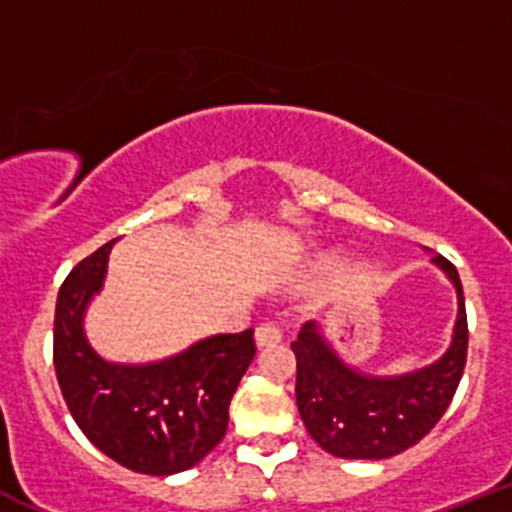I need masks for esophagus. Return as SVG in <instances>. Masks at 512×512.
I'll return each mask as SVG.
<instances>
[{
  "label": "esophagus",
  "mask_w": 512,
  "mask_h": 512,
  "mask_svg": "<svg viewBox=\"0 0 512 512\" xmlns=\"http://www.w3.org/2000/svg\"><path fill=\"white\" fill-rule=\"evenodd\" d=\"M280 340H282L280 327L272 325V322H265V325H260L255 330V345L257 347H272V345H277Z\"/></svg>",
  "instance_id": "1"
}]
</instances>
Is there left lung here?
I'll return each mask as SVG.
<instances>
[{
    "mask_svg": "<svg viewBox=\"0 0 512 512\" xmlns=\"http://www.w3.org/2000/svg\"><path fill=\"white\" fill-rule=\"evenodd\" d=\"M433 262L458 292L453 342L433 365L393 377L365 375L337 355L317 322H305L292 342L297 410L312 440L335 458H393L420 443L448 410L468 357V317L455 265L443 255Z\"/></svg>",
    "mask_w": 512,
    "mask_h": 512,
    "instance_id": "8db88e82",
    "label": "left lung"
}]
</instances>
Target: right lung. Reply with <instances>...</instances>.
<instances>
[{
    "label": "right lung",
    "instance_id": "add662e5",
    "mask_svg": "<svg viewBox=\"0 0 512 512\" xmlns=\"http://www.w3.org/2000/svg\"><path fill=\"white\" fill-rule=\"evenodd\" d=\"M112 242L62 282L54 310V370L74 423L114 463L175 475L225 438L230 400L255 357L252 330L212 335L147 365L109 362L84 335V312L102 290Z\"/></svg>",
    "mask_w": 512,
    "mask_h": 512
}]
</instances>
